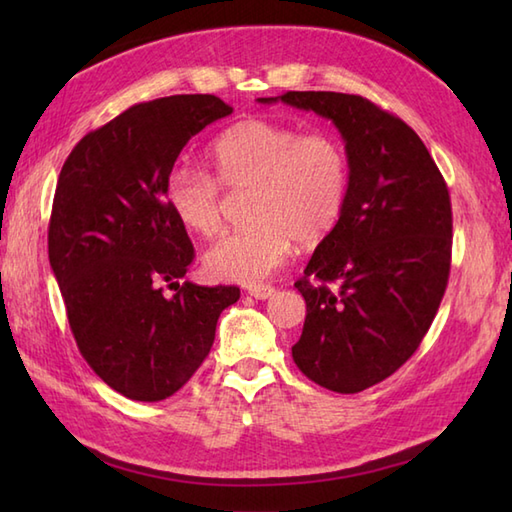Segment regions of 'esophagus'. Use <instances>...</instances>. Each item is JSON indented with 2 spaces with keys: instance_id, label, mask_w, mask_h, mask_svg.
<instances>
[{
  "instance_id": "34e87169",
  "label": "esophagus",
  "mask_w": 512,
  "mask_h": 512,
  "mask_svg": "<svg viewBox=\"0 0 512 512\" xmlns=\"http://www.w3.org/2000/svg\"><path fill=\"white\" fill-rule=\"evenodd\" d=\"M248 295L259 299V301H264V299H270L275 295V288L273 286H255V288L248 290Z\"/></svg>"
}]
</instances>
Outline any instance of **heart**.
I'll return each mask as SVG.
<instances>
[{
  "label": "heart",
  "mask_w": 512,
  "mask_h": 512,
  "mask_svg": "<svg viewBox=\"0 0 512 512\" xmlns=\"http://www.w3.org/2000/svg\"><path fill=\"white\" fill-rule=\"evenodd\" d=\"M204 171L173 169L167 204L182 228L200 237L222 231L228 193H248V224L215 242L204 255L213 279L259 286L286 264L295 239L317 244L339 224L350 165L341 140L328 132L301 134L295 125L244 118L217 136Z\"/></svg>",
  "instance_id": "obj_1"
}]
</instances>
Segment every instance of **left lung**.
I'll return each instance as SVG.
<instances>
[{
    "label": "left lung",
    "mask_w": 512,
    "mask_h": 512,
    "mask_svg": "<svg viewBox=\"0 0 512 512\" xmlns=\"http://www.w3.org/2000/svg\"><path fill=\"white\" fill-rule=\"evenodd\" d=\"M277 101L330 118L345 140V209L295 284L306 323L292 358L317 385L356 394L407 363L436 317L451 270L449 189L418 134L363 96L259 99Z\"/></svg>",
    "instance_id": "8db88e82"
}]
</instances>
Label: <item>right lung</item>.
<instances>
[{
    "mask_svg": "<svg viewBox=\"0 0 512 512\" xmlns=\"http://www.w3.org/2000/svg\"><path fill=\"white\" fill-rule=\"evenodd\" d=\"M233 112L213 94L132 105L79 140L54 191L48 257L79 352L125 398L176 394L211 352L237 286L178 279L193 244L167 204L180 151ZM177 290L165 298L161 286Z\"/></svg>",
    "mask_w": 512,
    "mask_h": 512,
    "instance_id": "1",
    "label": "right lung"
}]
</instances>
